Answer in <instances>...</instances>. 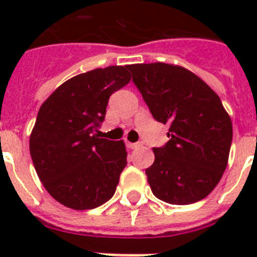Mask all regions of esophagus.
Returning a JSON list of instances; mask_svg holds the SVG:
<instances>
[{"label": "esophagus", "mask_w": 257, "mask_h": 257, "mask_svg": "<svg viewBox=\"0 0 257 257\" xmlns=\"http://www.w3.org/2000/svg\"><path fill=\"white\" fill-rule=\"evenodd\" d=\"M126 147L131 149H136L137 147H140V144H137V143H126Z\"/></svg>", "instance_id": "esophagus-1"}]
</instances>
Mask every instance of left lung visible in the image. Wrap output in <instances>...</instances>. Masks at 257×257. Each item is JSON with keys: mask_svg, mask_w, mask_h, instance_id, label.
Wrapping results in <instances>:
<instances>
[{"mask_svg": "<svg viewBox=\"0 0 257 257\" xmlns=\"http://www.w3.org/2000/svg\"><path fill=\"white\" fill-rule=\"evenodd\" d=\"M133 82L152 116L169 124L171 140L153 148L155 163L145 169L153 195L187 205L207 197L227 168L232 121L220 97L183 66L133 64Z\"/></svg>", "mask_w": 257, "mask_h": 257, "instance_id": "8db88e82", "label": "left lung"}]
</instances>
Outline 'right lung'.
Masks as SVG:
<instances>
[{"mask_svg":"<svg viewBox=\"0 0 257 257\" xmlns=\"http://www.w3.org/2000/svg\"><path fill=\"white\" fill-rule=\"evenodd\" d=\"M128 66L97 68L69 78L38 110L29 149L42 185L72 209H93L116 192L126 165L124 141L100 139L110 94L131 81Z\"/></svg>","mask_w":257,"mask_h":257,"instance_id":"right-lung-1","label":"right lung"}]
</instances>
